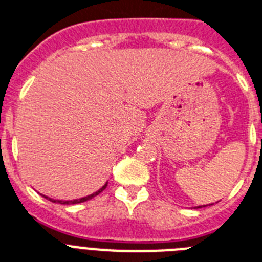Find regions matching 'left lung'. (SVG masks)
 Segmentation results:
<instances>
[{"mask_svg": "<svg viewBox=\"0 0 262 262\" xmlns=\"http://www.w3.org/2000/svg\"><path fill=\"white\" fill-rule=\"evenodd\" d=\"M199 207H202V206H199Z\"/></svg>", "mask_w": 262, "mask_h": 262, "instance_id": "1", "label": "left lung"}]
</instances>
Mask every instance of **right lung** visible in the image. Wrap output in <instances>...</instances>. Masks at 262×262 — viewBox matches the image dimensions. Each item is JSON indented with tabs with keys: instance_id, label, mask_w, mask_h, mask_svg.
<instances>
[{
	"instance_id": "right-lung-1",
	"label": "right lung",
	"mask_w": 262,
	"mask_h": 262,
	"mask_svg": "<svg viewBox=\"0 0 262 262\" xmlns=\"http://www.w3.org/2000/svg\"><path fill=\"white\" fill-rule=\"evenodd\" d=\"M106 186H107V183H106L105 186L102 187L101 190H98L97 192L91 193V195H89V196L80 198V199H74V201H54V199H51V198H48V196H44V198H47V199H48V201H51V202H55V203H56V202H57V203H61V205H75V203H82V202H86V201H90V199H93L94 196H97L98 193H101L102 191L105 190Z\"/></svg>"
}]
</instances>
